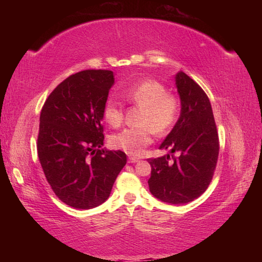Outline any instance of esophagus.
<instances>
[{
    "instance_id": "esophagus-1",
    "label": "esophagus",
    "mask_w": 262,
    "mask_h": 262,
    "mask_svg": "<svg viewBox=\"0 0 262 262\" xmlns=\"http://www.w3.org/2000/svg\"><path fill=\"white\" fill-rule=\"evenodd\" d=\"M139 161H140V159L137 157H129V158H128V162H129V163H136Z\"/></svg>"
}]
</instances>
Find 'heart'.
<instances>
[{"label":"heart","instance_id":"1","mask_svg":"<svg viewBox=\"0 0 262 262\" xmlns=\"http://www.w3.org/2000/svg\"><path fill=\"white\" fill-rule=\"evenodd\" d=\"M121 95L133 104L142 107L141 127L126 128L111 139L114 148L133 156H139L151 143L154 133L164 135L178 121L181 103L176 95L168 94L166 86L156 79H144L122 90ZM106 122L119 127L123 121V107L115 98L106 101L103 110Z\"/></svg>","mask_w":262,"mask_h":262}]
</instances>
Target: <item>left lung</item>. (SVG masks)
I'll return each instance as SVG.
<instances>
[{"label":"left lung","instance_id":"1","mask_svg":"<svg viewBox=\"0 0 262 262\" xmlns=\"http://www.w3.org/2000/svg\"><path fill=\"white\" fill-rule=\"evenodd\" d=\"M176 85L181 101L178 121L159 149L171 154L149 158L151 177L149 189L158 200L183 205L198 199L214 176L220 142L209 98L188 75L179 72Z\"/></svg>","mask_w":262,"mask_h":262}]
</instances>
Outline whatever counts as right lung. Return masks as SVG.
<instances>
[{"label": "right lung", "mask_w": 262, "mask_h": 262, "mask_svg": "<svg viewBox=\"0 0 262 262\" xmlns=\"http://www.w3.org/2000/svg\"><path fill=\"white\" fill-rule=\"evenodd\" d=\"M114 84L111 70H83L61 82L40 113L38 157L53 192L76 209L107 200L126 165L123 151L104 145V105Z\"/></svg>", "instance_id": "add662e5"}]
</instances>
